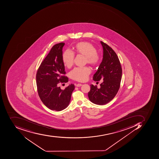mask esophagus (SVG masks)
<instances>
[{
	"mask_svg": "<svg viewBox=\"0 0 159 159\" xmlns=\"http://www.w3.org/2000/svg\"><path fill=\"white\" fill-rule=\"evenodd\" d=\"M83 84H75V86H77V87H80V86H82Z\"/></svg>",
	"mask_w": 159,
	"mask_h": 159,
	"instance_id": "1",
	"label": "esophagus"
}]
</instances>
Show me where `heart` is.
Masks as SVG:
<instances>
[{
	"instance_id": "heart-1",
	"label": "heart",
	"mask_w": 159,
	"mask_h": 159,
	"mask_svg": "<svg viewBox=\"0 0 159 159\" xmlns=\"http://www.w3.org/2000/svg\"><path fill=\"white\" fill-rule=\"evenodd\" d=\"M75 52L78 54L85 56L86 61L91 66H94L99 62L100 58L97 53V49L90 43L81 42L76 45ZM75 54L72 51L66 50L62 55L65 66L68 68L71 67L74 62ZM91 70L88 67H76L73 69L71 73V78L78 82H84L88 79V75L90 74Z\"/></svg>"
}]
</instances>
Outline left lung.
Masks as SVG:
<instances>
[{
    "label": "left lung",
    "instance_id": "obj_1",
    "mask_svg": "<svg viewBox=\"0 0 159 159\" xmlns=\"http://www.w3.org/2000/svg\"><path fill=\"white\" fill-rule=\"evenodd\" d=\"M103 46V58L98 71L93 76L94 81L103 80L100 84L90 85V91L88 93L90 100L99 105L107 104L114 98L120 89L122 78L121 66L117 55L108 45L101 41Z\"/></svg>",
    "mask_w": 159,
    "mask_h": 159
}]
</instances>
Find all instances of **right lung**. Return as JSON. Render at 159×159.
<instances>
[{"label": "right lung", "instance_id": "right-lung-1", "mask_svg": "<svg viewBox=\"0 0 159 159\" xmlns=\"http://www.w3.org/2000/svg\"><path fill=\"white\" fill-rule=\"evenodd\" d=\"M64 45L65 43H61L52 47L39 67L36 77L38 93L42 102L49 109L58 111L67 107L75 89L72 84L64 90L59 87L60 83L68 81L62 60Z\"/></svg>", "mask_w": 159, "mask_h": 159}]
</instances>
